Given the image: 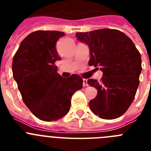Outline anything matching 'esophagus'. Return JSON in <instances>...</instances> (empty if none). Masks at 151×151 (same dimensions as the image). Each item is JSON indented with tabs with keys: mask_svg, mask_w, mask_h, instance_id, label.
<instances>
[{
	"mask_svg": "<svg viewBox=\"0 0 151 151\" xmlns=\"http://www.w3.org/2000/svg\"><path fill=\"white\" fill-rule=\"evenodd\" d=\"M84 87H87L88 86V80L87 79H83V83H82Z\"/></svg>",
	"mask_w": 151,
	"mask_h": 151,
	"instance_id": "1",
	"label": "esophagus"
}]
</instances>
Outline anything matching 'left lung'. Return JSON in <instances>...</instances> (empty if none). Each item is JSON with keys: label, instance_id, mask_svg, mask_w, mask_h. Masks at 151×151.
Listing matches in <instances>:
<instances>
[{"label": "left lung", "instance_id": "obj_1", "mask_svg": "<svg viewBox=\"0 0 151 151\" xmlns=\"http://www.w3.org/2000/svg\"><path fill=\"white\" fill-rule=\"evenodd\" d=\"M76 36L88 46L89 65L103 72L101 82L88 80L97 90L95 98L89 102L91 110L104 119L121 116L132 104L139 85V51L126 35L116 29H97Z\"/></svg>", "mask_w": 151, "mask_h": 151}]
</instances>
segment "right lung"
I'll return each instance as SVG.
<instances>
[{"label":"right lung","mask_w":151,"mask_h":151,"mask_svg":"<svg viewBox=\"0 0 151 151\" xmlns=\"http://www.w3.org/2000/svg\"><path fill=\"white\" fill-rule=\"evenodd\" d=\"M64 33L35 31L24 38L13 57L12 70L23 102L41 120L50 122L69 112L71 98L82 88L78 75L63 78L55 62L60 60L56 43Z\"/></svg>","instance_id":"1"}]
</instances>
